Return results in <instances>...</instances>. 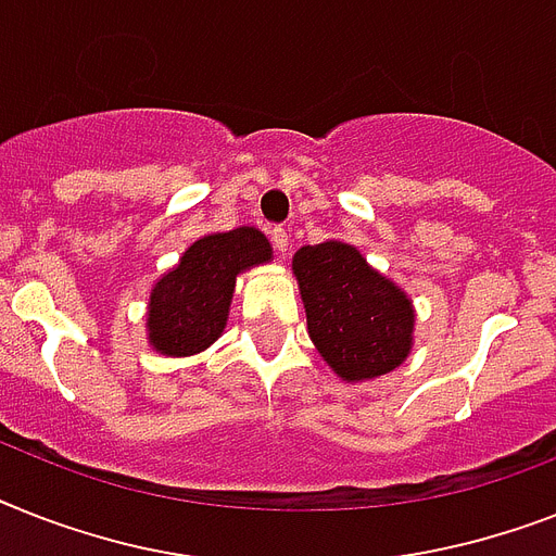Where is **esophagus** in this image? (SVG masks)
<instances>
[{
    "label": "esophagus",
    "instance_id": "1",
    "mask_svg": "<svg viewBox=\"0 0 556 556\" xmlns=\"http://www.w3.org/2000/svg\"><path fill=\"white\" fill-rule=\"evenodd\" d=\"M270 242H274V248H277L279 254L286 256V251H288V231L286 228H274V231H270Z\"/></svg>",
    "mask_w": 556,
    "mask_h": 556
}]
</instances>
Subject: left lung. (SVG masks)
Returning <instances> with one entry per match:
<instances>
[{
  "label": "left lung",
  "instance_id": "1",
  "mask_svg": "<svg viewBox=\"0 0 556 556\" xmlns=\"http://www.w3.org/2000/svg\"><path fill=\"white\" fill-rule=\"evenodd\" d=\"M308 337L345 382L394 371L414 345V305L349 242L328 239L293 254Z\"/></svg>",
  "mask_w": 556,
  "mask_h": 556
}]
</instances>
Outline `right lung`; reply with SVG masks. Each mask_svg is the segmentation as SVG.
I'll use <instances>...</instances> for the list:
<instances>
[{
  "mask_svg": "<svg viewBox=\"0 0 556 556\" xmlns=\"http://www.w3.org/2000/svg\"><path fill=\"white\" fill-rule=\"evenodd\" d=\"M270 242L256 228H233L197 239L153 286L148 302V342L165 356H191L223 337L233 286L242 270L270 260Z\"/></svg>",
  "mask_w": 556,
  "mask_h": 556,
  "instance_id": "right-lung-1",
  "label": "right lung"
}]
</instances>
